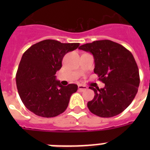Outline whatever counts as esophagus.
<instances>
[{"mask_svg":"<svg viewBox=\"0 0 150 150\" xmlns=\"http://www.w3.org/2000/svg\"><path fill=\"white\" fill-rule=\"evenodd\" d=\"M78 88H79V90L81 92L85 91V90H86L87 89V87L86 86H82V85H79Z\"/></svg>","mask_w":150,"mask_h":150,"instance_id":"34e87169","label":"esophagus"}]
</instances>
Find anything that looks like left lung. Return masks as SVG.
<instances>
[{"instance_id":"obj_1","label":"left lung","mask_w":150,"mask_h":150,"mask_svg":"<svg viewBox=\"0 0 150 150\" xmlns=\"http://www.w3.org/2000/svg\"><path fill=\"white\" fill-rule=\"evenodd\" d=\"M79 49L90 52L94 57V73L105 84L95 89L89 110L101 117L121 114L135 98L139 86V72L132 54L123 46L108 40L86 43Z\"/></svg>"}]
</instances>
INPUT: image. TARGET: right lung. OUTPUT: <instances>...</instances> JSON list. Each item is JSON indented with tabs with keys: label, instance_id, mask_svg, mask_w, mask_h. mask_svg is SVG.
Here are the masks:
<instances>
[{
	"label": "right lung",
	"instance_id": "add662e5",
	"mask_svg": "<svg viewBox=\"0 0 150 150\" xmlns=\"http://www.w3.org/2000/svg\"><path fill=\"white\" fill-rule=\"evenodd\" d=\"M79 46L78 43L45 40L31 46L23 54L16 73V85L27 109L43 117H56L67 109L78 86H64L56 80L55 74L61 69L64 56Z\"/></svg>",
	"mask_w": 150,
	"mask_h": 150
}]
</instances>
